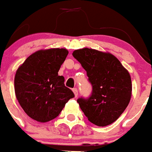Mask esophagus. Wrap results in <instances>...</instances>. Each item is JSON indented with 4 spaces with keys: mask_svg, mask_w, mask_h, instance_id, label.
I'll use <instances>...</instances> for the list:
<instances>
[{
    "mask_svg": "<svg viewBox=\"0 0 152 152\" xmlns=\"http://www.w3.org/2000/svg\"><path fill=\"white\" fill-rule=\"evenodd\" d=\"M73 91H74L75 97H77V96H78V89H77V88H73Z\"/></svg>",
    "mask_w": 152,
    "mask_h": 152,
    "instance_id": "34e87169",
    "label": "esophagus"
}]
</instances>
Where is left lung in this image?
I'll return each mask as SVG.
<instances>
[{"instance_id":"8db88e82","label":"left lung","mask_w":152,"mask_h":152,"mask_svg":"<svg viewBox=\"0 0 152 152\" xmlns=\"http://www.w3.org/2000/svg\"><path fill=\"white\" fill-rule=\"evenodd\" d=\"M73 56L87 71L92 86L88 98L77 102L88 120L104 127L122 115L132 96V81L129 71L112 54L94 49L75 50Z\"/></svg>"}]
</instances>
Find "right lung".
<instances>
[{"instance_id":"add662e5","label":"right lung","mask_w":152,"mask_h":152,"mask_svg":"<svg viewBox=\"0 0 152 152\" xmlns=\"http://www.w3.org/2000/svg\"><path fill=\"white\" fill-rule=\"evenodd\" d=\"M64 48L40 50L28 57L15 77L16 98L30 118L48 122L60 115L74 94L58 72L68 56Z\"/></svg>"}]
</instances>
